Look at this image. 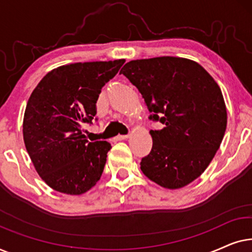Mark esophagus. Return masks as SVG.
<instances>
[{
    "label": "esophagus",
    "instance_id": "1",
    "mask_svg": "<svg viewBox=\"0 0 252 252\" xmlns=\"http://www.w3.org/2000/svg\"><path fill=\"white\" fill-rule=\"evenodd\" d=\"M128 137H129V135H118V136L115 137V140L116 141H122V140L128 139Z\"/></svg>",
    "mask_w": 252,
    "mask_h": 252
}]
</instances>
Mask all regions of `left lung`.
I'll return each mask as SVG.
<instances>
[{"label":"left lung","mask_w":252,"mask_h":252,"mask_svg":"<svg viewBox=\"0 0 252 252\" xmlns=\"http://www.w3.org/2000/svg\"><path fill=\"white\" fill-rule=\"evenodd\" d=\"M120 73L144 98L163 129L150 130L153 149L141 171L167 189L185 187L209 166L227 126L221 89L198 63L181 57L130 61Z\"/></svg>","instance_id":"1"}]
</instances>
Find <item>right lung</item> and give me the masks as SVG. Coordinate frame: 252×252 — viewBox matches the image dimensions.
Wrapping results in <instances>:
<instances>
[{"instance_id":"add662e5","label":"right lung","mask_w":252,"mask_h":252,"mask_svg":"<svg viewBox=\"0 0 252 252\" xmlns=\"http://www.w3.org/2000/svg\"><path fill=\"white\" fill-rule=\"evenodd\" d=\"M125 60L63 65L44 75L27 102L24 142L41 179L54 190L81 195L104 170L111 144L89 142L82 133L92 124L101 89Z\"/></svg>"}]
</instances>
